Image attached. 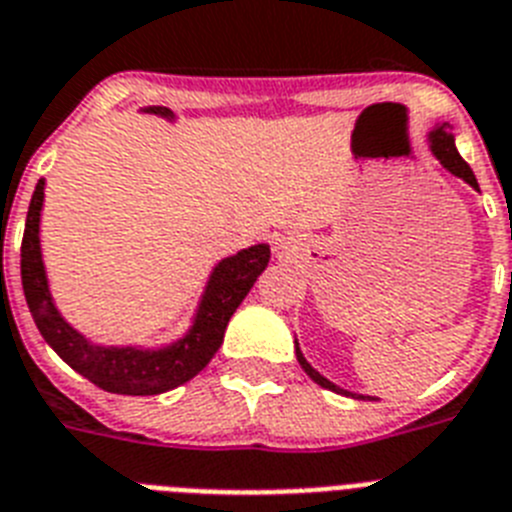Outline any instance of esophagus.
<instances>
[{
    "label": "esophagus",
    "instance_id": "34e87169",
    "mask_svg": "<svg viewBox=\"0 0 512 512\" xmlns=\"http://www.w3.org/2000/svg\"><path fill=\"white\" fill-rule=\"evenodd\" d=\"M276 252H278V257H284V255H289V252H292V247H289V242H278Z\"/></svg>",
    "mask_w": 512,
    "mask_h": 512
}]
</instances>
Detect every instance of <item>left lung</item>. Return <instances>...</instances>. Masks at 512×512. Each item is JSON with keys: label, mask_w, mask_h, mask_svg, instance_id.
<instances>
[{"label": "left lung", "mask_w": 512, "mask_h": 512, "mask_svg": "<svg viewBox=\"0 0 512 512\" xmlns=\"http://www.w3.org/2000/svg\"><path fill=\"white\" fill-rule=\"evenodd\" d=\"M429 139H431V152L436 155V160L442 162L444 168L450 170L452 176L463 178L465 184H471L473 189H479V181H476V176H473L471 165H468V162H465L463 157L458 155V149H455V139H452V134H450V123H442V126L436 128V131H431ZM294 344H297V342H294ZM297 360H299V365H302V371L313 378L315 384H321L323 389H331V392L347 394V397H350V392H344V389H339L336 384H331L328 378H323L321 373L315 371L313 365L307 363L305 355L299 352V344H297ZM352 397H355V394H352ZM360 400H365V397H360Z\"/></svg>", "instance_id": "obj_1"}]
</instances>
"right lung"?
<instances>
[{"instance_id": "add662e5", "label": "right lung", "mask_w": 512, "mask_h": 512, "mask_svg": "<svg viewBox=\"0 0 512 512\" xmlns=\"http://www.w3.org/2000/svg\"><path fill=\"white\" fill-rule=\"evenodd\" d=\"M162 118L173 120L168 107H149ZM44 205V178L36 184V191L28 207L26 231H23V247H20V278L26 292L28 310L33 323L44 336V342L52 347L73 371L89 378L91 384L112 394H134L149 397L162 394L186 384L205 368L218 347L223 344V334L242 305V299L252 289L257 276L263 273L270 260L268 244L242 249L239 255L226 257L215 265L213 276L207 281V289L199 302L194 326L184 339L170 344L165 350H136V347H97L89 339H83L76 328L65 323L52 302L47 286V273L41 263L39 244V218Z\"/></svg>"}]
</instances>
